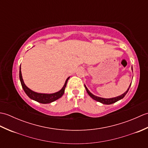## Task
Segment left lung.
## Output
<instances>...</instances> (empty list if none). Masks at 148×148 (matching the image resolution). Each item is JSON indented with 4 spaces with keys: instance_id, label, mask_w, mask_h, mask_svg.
I'll return each mask as SVG.
<instances>
[{
    "instance_id": "left-lung-1",
    "label": "left lung",
    "mask_w": 148,
    "mask_h": 148,
    "mask_svg": "<svg viewBox=\"0 0 148 148\" xmlns=\"http://www.w3.org/2000/svg\"><path fill=\"white\" fill-rule=\"evenodd\" d=\"M131 84H132V83H131ZM131 84H130V85L129 86V88H128L127 89V90L126 91V92H125L124 93H123L122 95H119V96H118V97H113V98H110V99L102 98V97H97V96L94 95L93 94H92V93H91L90 91L88 90V89L87 88V87L86 86L85 84H84V87H85V88H86V90L88 94V95L91 97H92L93 99L96 100V101H97V102H99L100 103H103V104L109 105V104H112V103H114L116 102L117 101H118V100H121V99H122L123 98V97L125 96V95H126V94L127 93L128 91L129 90V88H130V87L131 86Z\"/></svg>"
}]
</instances>
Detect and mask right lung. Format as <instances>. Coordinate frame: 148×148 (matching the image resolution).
Wrapping results in <instances>:
<instances>
[{
  "instance_id": "obj_1",
  "label": "right lung",
  "mask_w": 148,
  "mask_h": 148,
  "mask_svg": "<svg viewBox=\"0 0 148 148\" xmlns=\"http://www.w3.org/2000/svg\"><path fill=\"white\" fill-rule=\"evenodd\" d=\"M70 77H69L67 79H66L64 86L62 88L58 91V92L54 93H37L36 92H34L32 90L29 88L24 83V81L23 78H22L21 72V65L20 67V80L22 88L24 90V92L27 95V96L29 97L30 99H32L35 101L41 103H49L52 102H54L55 100L60 99V97L64 95L65 92V88L66 86H67V81Z\"/></svg>"
}]
</instances>
